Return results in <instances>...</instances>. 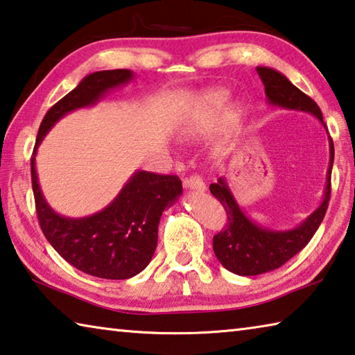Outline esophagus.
<instances>
[{
  "mask_svg": "<svg viewBox=\"0 0 355 355\" xmlns=\"http://www.w3.org/2000/svg\"><path fill=\"white\" fill-rule=\"evenodd\" d=\"M184 188L186 189H191V191H197V192H203L207 189L205 183H203V180L199 175H191L188 178H184Z\"/></svg>",
  "mask_w": 355,
  "mask_h": 355,
  "instance_id": "esophagus-1",
  "label": "esophagus"
}]
</instances>
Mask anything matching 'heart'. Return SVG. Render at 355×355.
<instances>
[{
	"instance_id": "heart-1",
	"label": "heart",
	"mask_w": 355,
	"mask_h": 355,
	"mask_svg": "<svg viewBox=\"0 0 355 355\" xmlns=\"http://www.w3.org/2000/svg\"><path fill=\"white\" fill-rule=\"evenodd\" d=\"M228 101V92L225 89H213L205 94V97L200 100L199 106H197L196 111V119L197 120H205V122H211L216 117L219 116L224 110ZM227 120L230 123H236L239 120V111L232 110L227 114Z\"/></svg>"
}]
</instances>
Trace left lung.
I'll return each instance as SVG.
<instances>
[{
  "mask_svg": "<svg viewBox=\"0 0 355 355\" xmlns=\"http://www.w3.org/2000/svg\"><path fill=\"white\" fill-rule=\"evenodd\" d=\"M257 73L264 84V92L269 105L284 110H296L313 114L326 127L322 112L309 95L294 86L285 75L269 67H257ZM330 164L324 200L302 224L293 230L277 232L260 227L252 222L238 207L235 197L228 189L224 178L209 184V191L218 199L227 213V224L213 238V249L222 266L238 275H258L280 268L290 258L299 254L313 238L318 227L326 216L330 200V175L334 166V141L329 136Z\"/></svg>",
  "mask_w": 355,
  "mask_h": 355,
  "instance_id": "left-lung-1",
  "label": "left lung"
}]
</instances>
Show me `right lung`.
Returning a JSON list of instances; mask_svg holds the SVG:
<instances>
[{
  "label": "right lung",
  "mask_w": 355,
  "mask_h": 355,
  "mask_svg": "<svg viewBox=\"0 0 355 355\" xmlns=\"http://www.w3.org/2000/svg\"><path fill=\"white\" fill-rule=\"evenodd\" d=\"M131 78L133 73L127 69L87 75L48 110L31 156L35 211L45 238L71 266L100 279H130L147 268L158 243L161 214L183 192L182 180L177 175L139 171L100 213L70 219L53 211L44 199L35 172V152L45 135L65 114L97 103L110 89L122 86Z\"/></svg>",
  "instance_id": "add662e5"
}]
</instances>
